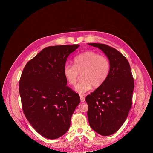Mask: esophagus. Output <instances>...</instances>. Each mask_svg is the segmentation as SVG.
I'll return each mask as SVG.
<instances>
[{"label":"esophagus","instance_id":"obj_1","mask_svg":"<svg viewBox=\"0 0 153 153\" xmlns=\"http://www.w3.org/2000/svg\"><path fill=\"white\" fill-rule=\"evenodd\" d=\"M80 101H81V102H84L85 101V97H84L83 95H80Z\"/></svg>","mask_w":153,"mask_h":153}]
</instances>
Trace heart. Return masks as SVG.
Masks as SVG:
<instances>
[{"mask_svg":"<svg viewBox=\"0 0 153 153\" xmlns=\"http://www.w3.org/2000/svg\"><path fill=\"white\" fill-rule=\"evenodd\" d=\"M74 65L67 63L63 68V74L70 85H75L80 74L83 80L75 87L79 94H84L92 88L102 86L110 71V62L105 56L94 51H86L76 56Z\"/></svg>","mask_w":153,"mask_h":153,"instance_id":"heart-1","label":"heart"}]
</instances>
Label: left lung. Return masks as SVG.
Here are the masks:
<instances>
[{
	"label": "left lung",
	"instance_id": "obj_1",
	"mask_svg": "<svg viewBox=\"0 0 153 153\" xmlns=\"http://www.w3.org/2000/svg\"><path fill=\"white\" fill-rule=\"evenodd\" d=\"M100 49L110 62V71L104 83L86 96L87 116L91 128L98 134L110 136L122 126L132 106L134 79L126 57L103 43H88Z\"/></svg>",
	"mask_w": 153,
	"mask_h": 153
}]
</instances>
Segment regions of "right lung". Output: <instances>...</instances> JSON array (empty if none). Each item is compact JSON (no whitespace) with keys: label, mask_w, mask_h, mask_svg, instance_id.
Instances as JSON below:
<instances>
[{"label":"right lung","mask_w":153,"mask_h":153,"mask_svg":"<svg viewBox=\"0 0 153 153\" xmlns=\"http://www.w3.org/2000/svg\"><path fill=\"white\" fill-rule=\"evenodd\" d=\"M79 47L45 48L27 62L22 73L19 89L24 113L45 138L55 139L67 133L80 102L79 95L67 86L63 74L67 57Z\"/></svg>","instance_id":"right-lung-1"}]
</instances>
